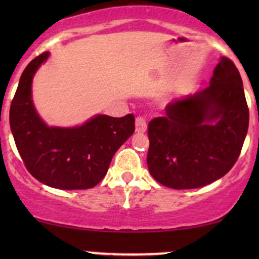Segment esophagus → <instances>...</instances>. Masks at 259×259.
<instances>
[{
  "label": "esophagus",
  "instance_id": "obj_1",
  "mask_svg": "<svg viewBox=\"0 0 259 259\" xmlns=\"http://www.w3.org/2000/svg\"><path fill=\"white\" fill-rule=\"evenodd\" d=\"M136 133H145L147 130V123H146V118L145 117H141V115H139L138 118H136Z\"/></svg>",
  "mask_w": 259,
  "mask_h": 259
}]
</instances>
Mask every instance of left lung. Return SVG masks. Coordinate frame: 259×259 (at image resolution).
Segmentation results:
<instances>
[{"instance_id":"8db88e82","label":"left lung","mask_w":259,"mask_h":259,"mask_svg":"<svg viewBox=\"0 0 259 259\" xmlns=\"http://www.w3.org/2000/svg\"><path fill=\"white\" fill-rule=\"evenodd\" d=\"M209 86L165 107L148 123V170L162 185L196 189L221 179L239 158L249 113L242 79L222 57Z\"/></svg>"}]
</instances>
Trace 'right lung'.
<instances>
[{"label": "right lung", "instance_id": "1", "mask_svg": "<svg viewBox=\"0 0 259 259\" xmlns=\"http://www.w3.org/2000/svg\"><path fill=\"white\" fill-rule=\"evenodd\" d=\"M41 53L26 65L11 103L10 125L25 168L35 179L62 190H85L105 178L111 160L135 132V118L96 115L81 126H47L31 100L34 74L49 58Z\"/></svg>", "mask_w": 259, "mask_h": 259}]
</instances>
